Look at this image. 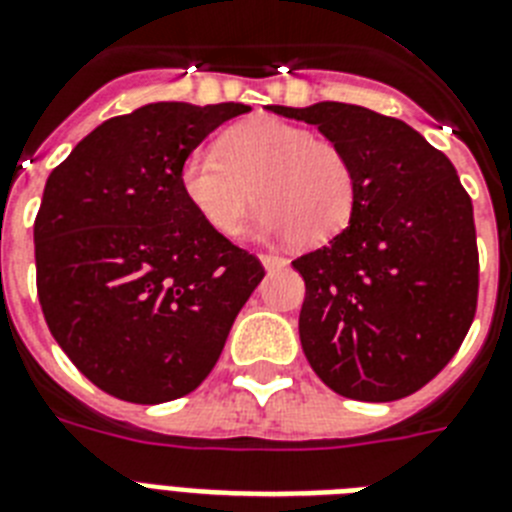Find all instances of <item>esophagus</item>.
Returning a JSON list of instances; mask_svg holds the SVG:
<instances>
[{
  "mask_svg": "<svg viewBox=\"0 0 512 512\" xmlns=\"http://www.w3.org/2000/svg\"><path fill=\"white\" fill-rule=\"evenodd\" d=\"M260 263L265 265V270H278V268H286L289 260L281 255H260Z\"/></svg>",
  "mask_w": 512,
  "mask_h": 512,
  "instance_id": "34e87169",
  "label": "esophagus"
}]
</instances>
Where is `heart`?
Segmentation results:
<instances>
[{"label":"heart","mask_w":512,"mask_h":512,"mask_svg":"<svg viewBox=\"0 0 512 512\" xmlns=\"http://www.w3.org/2000/svg\"><path fill=\"white\" fill-rule=\"evenodd\" d=\"M179 184L197 216L236 236L252 203L257 231L299 247L328 242L349 223L356 179L349 156L330 140L283 119H257L223 132L216 150L184 158Z\"/></svg>","instance_id":"heart-1"}]
</instances>
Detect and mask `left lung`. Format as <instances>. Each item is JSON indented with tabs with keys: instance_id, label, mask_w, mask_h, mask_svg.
I'll return each instance as SVG.
<instances>
[{
	"instance_id": "obj_1",
	"label": "left lung",
	"mask_w": 512,
	"mask_h": 512,
	"mask_svg": "<svg viewBox=\"0 0 512 512\" xmlns=\"http://www.w3.org/2000/svg\"><path fill=\"white\" fill-rule=\"evenodd\" d=\"M281 117L315 124L349 156V226L296 257L304 278L299 338L309 367L354 401L424 388L466 338L479 294L471 197L445 153L401 119L322 101Z\"/></svg>"
}]
</instances>
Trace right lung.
I'll use <instances>...</instances> for the list:
<instances>
[{"mask_svg": "<svg viewBox=\"0 0 512 512\" xmlns=\"http://www.w3.org/2000/svg\"><path fill=\"white\" fill-rule=\"evenodd\" d=\"M244 103H145L51 171L33 226L51 336L103 393L166 403L216 367L265 270L187 203L184 158Z\"/></svg>", "mask_w": 512, "mask_h": 512, "instance_id": "obj_1", "label": "right lung"}]
</instances>
